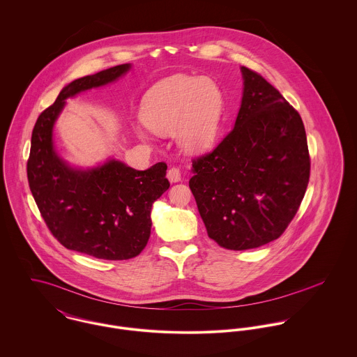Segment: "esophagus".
Wrapping results in <instances>:
<instances>
[{"label": "esophagus", "mask_w": 357, "mask_h": 357, "mask_svg": "<svg viewBox=\"0 0 357 357\" xmlns=\"http://www.w3.org/2000/svg\"><path fill=\"white\" fill-rule=\"evenodd\" d=\"M166 176H167V178H169V181L170 183H177V181H180L181 180V174H180V169L178 167H170L169 170H167V173H166Z\"/></svg>", "instance_id": "1"}]
</instances>
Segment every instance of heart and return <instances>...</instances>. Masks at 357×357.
I'll return each instance as SVG.
<instances>
[{"label":"heart","instance_id":"heart-1","mask_svg":"<svg viewBox=\"0 0 357 357\" xmlns=\"http://www.w3.org/2000/svg\"><path fill=\"white\" fill-rule=\"evenodd\" d=\"M221 112V93L210 79L178 75L163 81L149 95L142 119L155 133L174 132L185 153H201L217 142Z\"/></svg>","mask_w":357,"mask_h":357}]
</instances>
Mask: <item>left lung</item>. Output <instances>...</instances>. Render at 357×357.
<instances>
[{
  "mask_svg": "<svg viewBox=\"0 0 357 357\" xmlns=\"http://www.w3.org/2000/svg\"><path fill=\"white\" fill-rule=\"evenodd\" d=\"M235 128L192 160L190 188L210 239L228 250L278 239L297 214L310 174L298 111L262 75L242 67Z\"/></svg>",
  "mask_w": 357,
  "mask_h": 357,
  "instance_id": "obj_1",
  "label": "left lung"
}]
</instances>
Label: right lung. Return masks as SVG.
<instances>
[{"label": "right lung", "instance_id": "right-lung-1", "mask_svg": "<svg viewBox=\"0 0 357 357\" xmlns=\"http://www.w3.org/2000/svg\"><path fill=\"white\" fill-rule=\"evenodd\" d=\"M129 68L119 64L64 86L38 116L27 160L29 185L52 235L68 250L111 261L133 258L146 248L153 204L170 187L167 165L136 170L112 159L73 169L54 151L52 130L67 98L109 84Z\"/></svg>", "mask_w": 357, "mask_h": 357}]
</instances>
